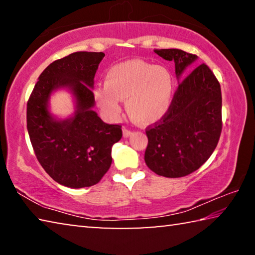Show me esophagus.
Returning a JSON list of instances; mask_svg holds the SVG:
<instances>
[{"label":"esophagus","mask_w":255,"mask_h":255,"mask_svg":"<svg viewBox=\"0 0 255 255\" xmlns=\"http://www.w3.org/2000/svg\"><path fill=\"white\" fill-rule=\"evenodd\" d=\"M123 132H124V136H125V137L130 136L131 133H132V131L130 130V129H128V128H126V127L123 128Z\"/></svg>","instance_id":"34e87169"}]
</instances>
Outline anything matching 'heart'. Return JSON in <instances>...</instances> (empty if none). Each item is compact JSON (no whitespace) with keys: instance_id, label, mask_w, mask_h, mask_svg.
Here are the masks:
<instances>
[{"instance_id":"1","label":"heart","mask_w":255,"mask_h":255,"mask_svg":"<svg viewBox=\"0 0 255 255\" xmlns=\"http://www.w3.org/2000/svg\"><path fill=\"white\" fill-rule=\"evenodd\" d=\"M174 82L169 70L144 60H128L108 71L106 84L94 89L98 106L107 117L120 115V100H126L128 115L138 124L158 122L170 110Z\"/></svg>"}]
</instances>
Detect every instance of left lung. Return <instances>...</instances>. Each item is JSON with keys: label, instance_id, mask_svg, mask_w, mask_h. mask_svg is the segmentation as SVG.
I'll return each mask as SVG.
<instances>
[{"label": "left lung", "instance_id": "1", "mask_svg": "<svg viewBox=\"0 0 255 255\" xmlns=\"http://www.w3.org/2000/svg\"><path fill=\"white\" fill-rule=\"evenodd\" d=\"M154 51L165 60H174L178 77L197 58L181 49ZM222 128L221 84L210 68L200 64L179 84L167 114L146 128V165L165 178L192 173L213 154Z\"/></svg>", "mask_w": 255, "mask_h": 255}]
</instances>
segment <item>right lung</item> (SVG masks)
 Here are the masks:
<instances>
[{
  "mask_svg": "<svg viewBox=\"0 0 255 255\" xmlns=\"http://www.w3.org/2000/svg\"><path fill=\"white\" fill-rule=\"evenodd\" d=\"M105 54L76 51L47 66L27 103V128L33 152L47 174L68 188L97 184L111 165V147L123 137L122 125H108L92 110L94 75ZM67 86L77 98L72 120L50 117L46 101Z\"/></svg>",
  "mask_w": 255,
  "mask_h": 255,
  "instance_id": "obj_1",
  "label": "right lung"
}]
</instances>
